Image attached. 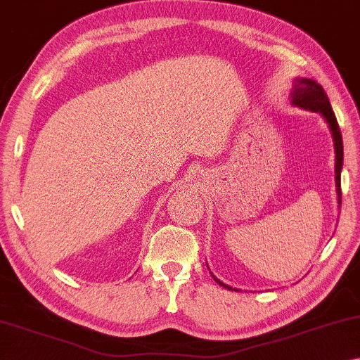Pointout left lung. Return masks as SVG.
<instances>
[{"label":"left lung","instance_id":"left-lung-1","mask_svg":"<svg viewBox=\"0 0 360 360\" xmlns=\"http://www.w3.org/2000/svg\"><path fill=\"white\" fill-rule=\"evenodd\" d=\"M291 104L292 106L302 108L306 110H312V112H319L322 117L327 120L330 127L331 136H333L335 143V181H336V193H338V204L341 206V169H342V138L340 131L338 120L335 117L333 109H331L330 99L327 93L323 91V88L317 82L312 79H302V77H297L295 80V86H292L291 91ZM214 276V275H212ZM214 280L217 281L220 286L224 288L231 290V286L222 283V281L217 280L214 276Z\"/></svg>","mask_w":360,"mask_h":360}]
</instances>
